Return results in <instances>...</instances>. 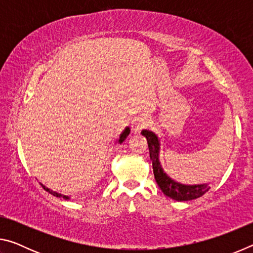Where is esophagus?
<instances>
[{"label":"esophagus","instance_id":"esophagus-1","mask_svg":"<svg viewBox=\"0 0 253 253\" xmlns=\"http://www.w3.org/2000/svg\"><path fill=\"white\" fill-rule=\"evenodd\" d=\"M146 126H148V119L145 117L144 115H139V116L135 117L131 122L132 131H134L135 134H139L140 130L144 129Z\"/></svg>","mask_w":253,"mask_h":253}]
</instances>
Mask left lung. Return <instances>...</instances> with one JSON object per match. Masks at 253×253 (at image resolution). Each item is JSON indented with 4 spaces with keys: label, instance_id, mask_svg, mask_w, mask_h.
Instances as JSON below:
<instances>
[{
    "label": "left lung",
    "instance_id": "1",
    "mask_svg": "<svg viewBox=\"0 0 253 253\" xmlns=\"http://www.w3.org/2000/svg\"><path fill=\"white\" fill-rule=\"evenodd\" d=\"M142 135L146 137L149 157L153 163V172L155 176L156 183L162 190L163 193L166 196L173 199L175 201H190L201 198L203 194L207 193L210 190L209 184H196V185H185L178 182H175L173 178H170L168 174L164 172L161 161H160V149L161 142L155 132L152 130L144 129L142 130Z\"/></svg>",
    "mask_w": 253,
    "mask_h": 253
}]
</instances>
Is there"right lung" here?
I'll use <instances>...</instances> for the list:
<instances>
[{"instance_id": "1", "label": "right lung", "mask_w": 253, "mask_h": 253, "mask_svg": "<svg viewBox=\"0 0 253 253\" xmlns=\"http://www.w3.org/2000/svg\"><path fill=\"white\" fill-rule=\"evenodd\" d=\"M129 132H130V129H129V127H126L125 128V130H124L122 134H121V137H119V139H118V143L119 144H122L124 140L126 139V137L129 135ZM42 185V187L44 188V190L46 191V192H49L50 194H52L53 196H57V198H63L65 200H69V196H66V195H62V194H59V193H57V192H53V191H51V190H49L48 187H45L43 184H41Z\"/></svg>"}]
</instances>
